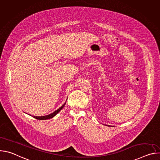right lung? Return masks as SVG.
Wrapping results in <instances>:
<instances>
[{
    "label": "right lung",
    "instance_id": "right-lung-1",
    "mask_svg": "<svg viewBox=\"0 0 160 160\" xmlns=\"http://www.w3.org/2000/svg\"><path fill=\"white\" fill-rule=\"evenodd\" d=\"M66 102H65L61 107H60L58 109H57L56 111H55L53 112L52 113L50 114V115H46V116H42V117H35V116H32V117H33V118L37 119V120H48V119L52 118H53L54 116H56V115H57V114L63 108V107L64 106ZM30 115L31 116V115Z\"/></svg>",
    "mask_w": 160,
    "mask_h": 160
}]
</instances>
